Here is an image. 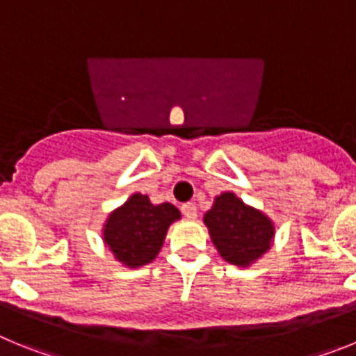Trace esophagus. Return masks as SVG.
<instances>
[{
	"label": "esophagus",
	"instance_id": "34e87169",
	"mask_svg": "<svg viewBox=\"0 0 356 356\" xmlns=\"http://www.w3.org/2000/svg\"><path fill=\"white\" fill-rule=\"evenodd\" d=\"M181 212H184V216L187 219H196L197 217V209L194 203H185V205H181Z\"/></svg>",
	"mask_w": 356,
	"mask_h": 356
}]
</instances>
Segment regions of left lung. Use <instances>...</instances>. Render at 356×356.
<instances>
[{
	"instance_id": "obj_1",
	"label": "left lung",
	"mask_w": 356,
	"mask_h": 356,
	"mask_svg": "<svg viewBox=\"0 0 356 356\" xmlns=\"http://www.w3.org/2000/svg\"><path fill=\"white\" fill-rule=\"evenodd\" d=\"M203 222L217 253L232 266H253L275 242V221L262 210L244 203L235 193H221L213 197Z\"/></svg>"
}]
</instances>
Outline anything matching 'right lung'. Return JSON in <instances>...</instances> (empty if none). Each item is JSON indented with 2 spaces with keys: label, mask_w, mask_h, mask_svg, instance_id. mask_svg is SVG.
<instances>
[{
  "label": "right lung",
  "mask_w": 356,
  "mask_h": 356,
  "mask_svg": "<svg viewBox=\"0 0 356 356\" xmlns=\"http://www.w3.org/2000/svg\"><path fill=\"white\" fill-rule=\"evenodd\" d=\"M178 219L181 213L175 205H153L147 194L135 193L106 216L102 228L103 244L115 262L137 269L156 259L169 226Z\"/></svg>",
  "instance_id": "1"
}]
</instances>
